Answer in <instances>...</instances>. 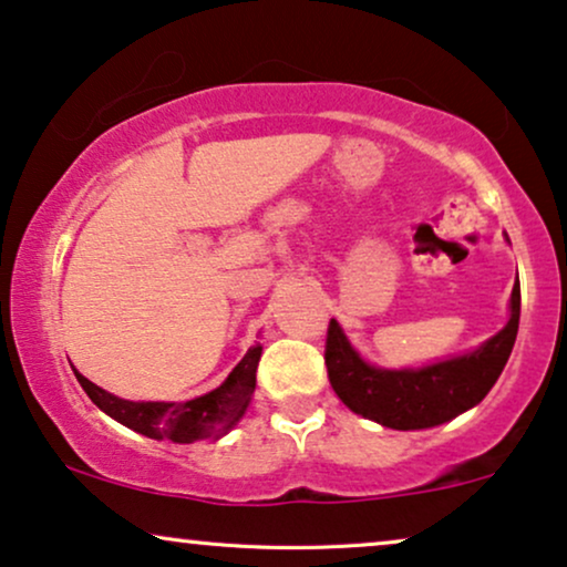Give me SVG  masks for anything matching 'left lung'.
<instances>
[{
  "label": "left lung",
  "mask_w": 567,
  "mask_h": 567,
  "mask_svg": "<svg viewBox=\"0 0 567 567\" xmlns=\"http://www.w3.org/2000/svg\"><path fill=\"white\" fill-rule=\"evenodd\" d=\"M520 319V288L515 285L511 298V321L503 332L474 353L453 361L432 363L419 371H386L361 361L342 334L337 321H329L324 363L329 384L337 398L353 413L377 424L400 429H429L455 419L468 408L482 403L497 377L503 374L515 346Z\"/></svg>",
  "instance_id": "left-lung-1"
}]
</instances>
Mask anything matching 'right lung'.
I'll use <instances>...</instances> for the list:
<instances>
[{"instance_id":"right-lung-1","label":"right lung","mask_w":567,"mask_h":567,"mask_svg":"<svg viewBox=\"0 0 567 567\" xmlns=\"http://www.w3.org/2000/svg\"><path fill=\"white\" fill-rule=\"evenodd\" d=\"M259 358L261 346L256 342L217 390L206 392L196 400H185V403H131V400L104 392L102 386L89 382L78 371L75 379L81 382L85 395L123 426L143 436H152V440L190 444L198 440H217V436L230 432L238 424L256 390Z\"/></svg>"}]
</instances>
